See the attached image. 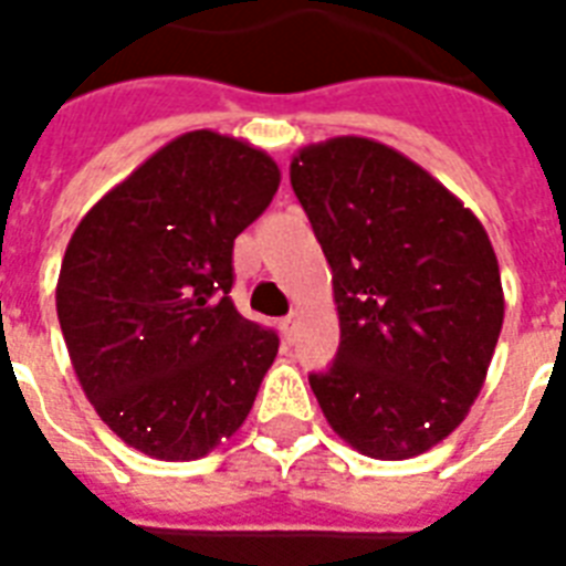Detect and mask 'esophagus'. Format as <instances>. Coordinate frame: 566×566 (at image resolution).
<instances>
[{
  "label": "esophagus",
  "instance_id": "1",
  "mask_svg": "<svg viewBox=\"0 0 566 566\" xmlns=\"http://www.w3.org/2000/svg\"><path fill=\"white\" fill-rule=\"evenodd\" d=\"M293 326H296V314H291V317L282 319V335L287 337V340H291V335H293Z\"/></svg>",
  "mask_w": 566,
  "mask_h": 566
}]
</instances>
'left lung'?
I'll return each mask as SVG.
<instances>
[{"label":"left lung","mask_w":566,"mask_h":566,"mask_svg":"<svg viewBox=\"0 0 566 566\" xmlns=\"http://www.w3.org/2000/svg\"><path fill=\"white\" fill-rule=\"evenodd\" d=\"M291 185L332 266L340 346L311 390L361 455L449 438L482 390L505 296L491 238L420 164L370 137L293 155Z\"/></svg>","instance_id":"left-lung-1"}]
</instances>
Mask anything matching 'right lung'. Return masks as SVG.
I'll return each mask as SVG.
<instances>
[{
  "mask_svg": "<svg viewBox=\"0 0 566 566\" xmlns=\"http://www.w3.org/2000/svg\"><path fill=\"white\" fill-rule=\"evenodd\" d=\"M279 181L270 155L199 128L146 158L73 231L57 323L84 396L137 452L193 461L252 411L279 337L234 308L231 249Z\"/></svg>",
  "mask_w": 566,
  "mask_h": 566,
  "instance_id": "add662e5",
  "label": "right lung"
}]
</instances>
